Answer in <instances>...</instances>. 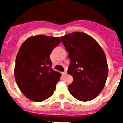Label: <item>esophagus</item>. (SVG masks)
I'll return each instance as SVG.
<instances>
[{"mask_svg":"<svg viewBox=\"0 0 123 123\" xmlns=\"http://www.w3.org/2000/svg\"><path fill=\"white\" fill-rule=\"evenodd\" d=\"M67 74V71H64V72H62V75H66Z\"/></svg>","mask_w":123,"mask_h":123,"instance_id":"obj_1","label":"esophagus"}]
</instances>
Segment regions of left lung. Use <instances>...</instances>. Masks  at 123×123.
<instances>
[{
    "label": "left lung",
    "instance_id": "left-lung-1",
    "mask_svg": "<svg viewBox=\"0 0 123 123\" xmlns=\"http://www.w3.org/2000/svg\"><path fill=\"white\" fill-rule=\"evenodd\" d=\"M69 53L68 72L74 81L68 90L77 100L94 99L102 91L108 75L105 54L98 42L87 34L75 31L61 37Z\"/></svg>",
    "mask_w": 123,
    "mask_h": 123
}]
</instances>
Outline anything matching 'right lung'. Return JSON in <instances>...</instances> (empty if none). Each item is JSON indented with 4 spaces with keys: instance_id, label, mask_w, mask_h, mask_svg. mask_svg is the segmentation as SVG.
I'll return each instance as SVG.
<instances>
[{
    "instance_id": "add662e5",
    "label": "right lung",
    "mask_w": 123,
    "mask_h": 123,
    "mask_svg": "<svg viewBox=\"0 0 123 123\" xmlns=\"http://www.w3.org/2000/svg\"><path fill=\"white\" fill-rule=\"evenodd\" d=\"M61 42L59 37L39 35L25 40L16 57L14 76L29 100L42 102L51 96L62 74L51 68V53Z\"/></svg>"
}]
</instances>
